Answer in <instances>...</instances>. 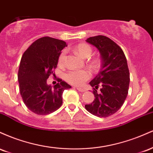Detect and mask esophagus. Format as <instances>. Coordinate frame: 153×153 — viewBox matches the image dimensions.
<instances>
[{
  "label": "esophagus",
  "mask_w": 153,
  "mask_h": 153,
  "mask_svg": "<svg viewBox=\"0 0 153 153\" xmlns=\"http://www.w3.org/2000/svg\"><path fill=\"white\" fill-rule=\"evenodd\" d=\"M77 88V90H78V91H80V92H82V93L85 92V89H84V88H81L78 87V88Z\"/></svg>",
  "instance_id": "34e87169"
}]
</instances>
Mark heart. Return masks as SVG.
Returning a JSON list of instances; mask_svg holds the SVG:
<instances>
[{
  "label": "heart",
  "mask_w": 153,
  "mask_h": 153,
  "mask_svg": "<svg viewBox=\"0 0 153 153\" xmlns=\"http://www.w3.org/2000/svg\"><path fill=\"white\" fill-rule=\"evenodd\" d=\"M75 51L82 57H88L92 53V48L85 43L79 44L75 48ZM65 51H62L59 56L58 62L60 65L65 60ZM91 77V72L88 70H71L65 75V78L69 83L75 85H82Z\"/></svg>",
  "instance_id": "heart-1"
}]
</instances>
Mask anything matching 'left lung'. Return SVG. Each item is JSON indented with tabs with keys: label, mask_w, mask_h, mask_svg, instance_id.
<instances>
[{
	"label": "left lung",
	"mask_w": 153,
	"mask_h": 153,
	"mask_svg": "<svg viewBox=\"0 0 153 153\" xmlns=\"http://www.w3.org/2000/svg\"><path fill=\"white\" fill-rule=\"evenodd\" d=\"M85 41L99 51L101 68L89 82L94 88V101L85 108L96 117H108L122 107L127 96L130 79L127 59L122 48L107 36H95Z\"/></svg>",
	"instance_id": "8db88e82"
}]
</instances>
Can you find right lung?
Returning a JSON list of instances; mask_svg holds the SVG:
<instances>
[{"label":"right lung","mask_w":153,"mask_h":153,"mask_svg":"<svg viewBox=\"0 0 153 153\" xmlns=\"http://www.w3.org/2000/svg\"><path fill=\"white\" fill-rule=\"evenodd\" d=\"M65 47L62 40L44 36L23 54L18 73L19 91L26 107L34 114L47 115L58 109L62 104L63 91L71 88L59 78L53 87L47 83Z\"/></svg>","instance_id":"obj_1"}]
</instances>
